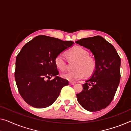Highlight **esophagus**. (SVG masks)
I'll return each instance as SVG.
<instances>
[{"label": "esophagus", "instance_id": "34e87169", "mask_svg": "<svg viewBox=\"0 0 131 131\" xmlns=\"http://www.w3.org/2000/svg\"><path fill=\"white\" fill-rule=\"evenodd\" d=\"M69 84L71 85H75V83H73V82H69Z\"/></svg>", "mask_w": 131, "mask_h": 131}]
</instances>
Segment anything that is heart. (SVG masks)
Here are the masks:
<instances>
[{"mask_svg": "<svg viewBox=\"0 0 131 131\" xmlns=\"http://www.w3.org/2000/svg\"><path fill=\"white\" fill-rule=\"evenodd\" d=\"M68 56L71 59L77 60L75 66V71H68L62 74V77L70 82H75L86 77L92 75L96 68L95 60L89 57V52L82 47L75 46L68 52ZM56 68L64 71L66 68V59L63 53H60L54 59Z\"/></svg>", "mask_w": 131, "mask_h": 131, "instance_id": "b5f03b06", "label": "heart"}]
</instances>
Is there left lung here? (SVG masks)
Masks as SVG:
<instances>
[{"label": "left lung", "instance_id": "left-lung-1", "mask_svg": "<svg viewBox=\"0 0 131 131\" xmlns=\"http://www.w3.org/2000/svg\"><path fill=\"white\" fill-rule=\"evenodd\" d=\"M75 42L90 50L96 62L94 72L77 94L78 101L89 112L101 111L110 104L119 84L121 58L114 46L101 36Z\"/></svg>", "mask_w": 131, "mask_h": 131}]
</instances>
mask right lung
Masks as SVG:
<instances>
[{
  "instance_id": "obj_1",
  "label": "right lung",
  "mask_w": 131,
  "mask_h": 131,
  "mask_svg": "<svg viewBox=\"0 0 131 131\" xmlns=\"http://www.w3.org/2000/svg\"><path fill=\"white\" fill-rule=\"evenodd\" d=\"M73 44L72 41L39 35L23 47L16 60L15 78L19 93L29 105L36 108L49 106L62 88L69 84L58 76L54 59ZM50 76L54 78L46 80Z\"/></svg>"
}]
</instances>
